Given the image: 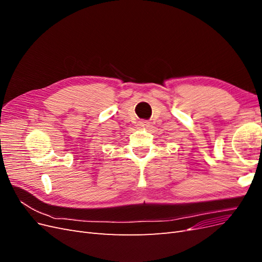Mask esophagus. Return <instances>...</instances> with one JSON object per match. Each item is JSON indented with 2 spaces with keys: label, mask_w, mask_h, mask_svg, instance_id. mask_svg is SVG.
Returning a JSON list of instances; mask_svg holds the SVG:
<instances>
[{
  "label": "esophagus",
  "mask_w": 262,
  "mask_h": 262,
  "mask_svg": "<svg viewBox=\"0 0 262 262\" xmlns=\"http://www.w3.org/2000/svg\"><path fill=\"white\" fill-rule=\"evenodd\" d=\"M148 122L146 120H141L139 121V126H141V128H146V126H148Z\"/></svg>",
  "instance_id": "esophagus-1"
}]
</instances>
